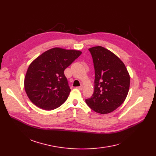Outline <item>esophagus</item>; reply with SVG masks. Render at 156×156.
Here are the masks:
<instances>
[{
    "instance_id": "esophagus-1",
    "label": "esophagus",
    "mask_w": 156,
    "mask_h": 156,
    "mask_svg": "<svg viewBox=\"0 0 156 156\" xmlns=\"http://www.w3.org/2000/svg\"><path fill=\"white\" fill-rule=\"evenodd\" d=\"M83 86L81 85V86H80V87H76V88L77 89H78V90H83Z\"/></svg>"
}]
</instances>
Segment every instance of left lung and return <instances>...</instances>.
Wrapping results in <instances>:
<instances>
[{
	"mask_svg": "<svg viewBox=\"0 0 156 156\" xmlns=\"http://www.w3.org/2000/svg\"><path fill=\"white\" fill-rule=\"evenodd\" d=\"M95 69L94 92L85 99L93 111L108 114L122 104L128 95L130 78L124 63L110 51L101 46L88 49Z\"/></svg>",
	"mask_w": 156,
	"mask_h": 156,
	"instance_id": "1",
	"label": "left lung"
}]
</instances>
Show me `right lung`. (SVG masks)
Wrapping results in <instances>:
<instances>
[{
    "instance_id": "right-lung-1",
    "label": "right lung",
    "mask_w": 156,
    "mask_h": 156,
    "mask_svg": "<svg viewBox=\"0 0 156 156\" xmlns=\"http://www.w3.org/2000/svg\"><path fill=\"white\" fill-rule=\"evenodd\" d=\"M81 52L53 48L38 56L29 66L24 89L37 107L51 111L67 100L71 89L64 71Z\"/></svg>"
}]
</instances>
